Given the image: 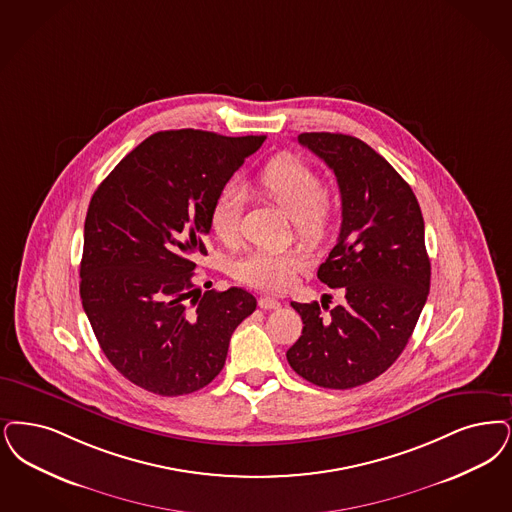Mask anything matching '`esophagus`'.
<instances>
[{"mask_svg": "<svg viewBox=\"0 0 512 512\" xmlns=\"http://www.w3.org/2000/svg\"><path fill=\"white\" fill-rule=\"evenodd\" d=\"M259 307L265 308V310H276V308H280V303L276 299H270V297H261Z\"/></svg>", "mask_w": 512, "mask_h": 512, "instance_id": "34e87169", "label": "esophagus"}]
</instances>
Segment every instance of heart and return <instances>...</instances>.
Here are the masks:
<instances>
[{
  "mask_svg": "<svg viewBox=\"0 0 512 512\" xmlns=\"http://www.w3.org/2000/svg\"><path fill=\"white\" fill-rule=\"evenodd\" d=\"M255 186L293 219V228L299 238L320 242L333 228L339 213L337 200L322 188L318 173L305 160L287 152L270 158L259 171ZM242 200V190L230 184L211 205L209 226L225 246L236 244L240 238ZM305 265L307 257L301 251L259 249L238 259L232 266V274L247 286L280 293L291 287L295 274Z\"/></svg>",
  "mask_w": 512,
  "mask_h": 512,
  "instance_id": "1",
  "label": "heart"
}]
</instances>
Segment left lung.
Wrapping results in <instances>:
<instances>
[{
  "mask_svg": "<svg viewBox=\"0 0 512 512\" xmlns=\"http://www.w3.org/2000/svg\"><path fill=\"white\" fill-rule=\"evenodd\" d=\"M297 141L335 173L343 221L318 278L341 287L345 305L291 303L303 335L287 350L297 375L324 389H352L396 362L427 303L430 261L421 207L409 184L371 146L343 133Z\"/></svg>",
  "mask_w": 512,
  "mask_h": 512,
  "instance_id": "obj_1",
  "label": "left lung"
}]
</instances>
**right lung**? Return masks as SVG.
<instances>
[{"instance_id":"obj_1","label":"right lung","mask_w":512,"mask_h":512,"mask_svg":"<svg viewBox=\"0 0 512 512\" xmlns=\"http://www.w3.org/2000/svg\"><path fill=\"white\" fill-rule=\"evenodd\" d=\"M263 135L160 131L95 190L83 228L80 295L108 362L141 389L181 396L209 385L257 299L242 287L202 293L209 211Z\"/></svg>"}]
</instances>
